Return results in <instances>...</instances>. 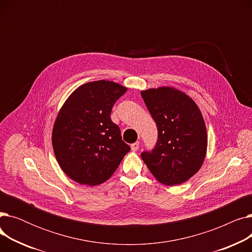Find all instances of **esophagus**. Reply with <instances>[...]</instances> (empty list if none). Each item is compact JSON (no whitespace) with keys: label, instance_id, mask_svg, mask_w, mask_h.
<instances>
[{"label":"esophagus","instance_id":"1","mask_svg":"<svg viewBox=\"0 0 252 252\" xmlns=\"http://www.w3.org/2000/svg\"><path fill=\"white\" fill-rule=\"evenodd\" d=\"M139 147H140V143H139V142H136V143H134V144H131V145H130V149H131V151H137V150L139 149Z\"/></svg>","mask_w":252,"mask_h":252}]
</instances>
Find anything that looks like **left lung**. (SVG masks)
<instances>
[{"label": "left lung", "mask_w": 252, "mask_h": 252, "mask_svg": "<svg viewBox=\"0 0 252 252\" xmlns=\"http://www.w3.org/2000/svg\"><path fill=\"white\" fill-rule=\"evenodd\" d=\"M158 129L151 152L141 154L154 178L167 186L183 184L203 164L207 131L202 113L194 100L173 87L141 91Z\"/></svg>", "instance_id": "8db88e82"}]
</instances>
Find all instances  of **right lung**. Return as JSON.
<instances>
[{
	"label": "right lung",
	"mask_w": 252,
	"mask_h": 252,
	"mask_svg": "<svg viewBox=\"0 0 252 252\" xmlns=\"http://www.w3.org/2000/svg\"><path fill=\"white\" fill-rule=\"evenodd\" d=\"M127 89L114 82H90L74 90L60 108L52 131L55 157L66 176L96 186L107 181L130 150L112 123L114 103Z\"/></svg>",
	"instance_id": "1"
}]
</instances>
